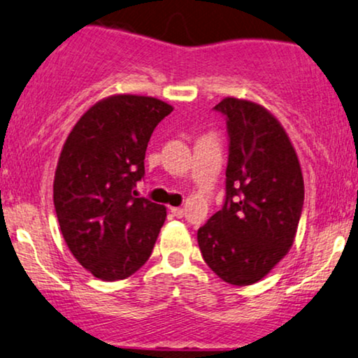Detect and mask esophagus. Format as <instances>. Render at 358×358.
I'll return each mask as SVG.
<instances>
[{"mask_svg": "<svg viewBox=\"0 0 358 358\" xmlns=\"http://www.w3.org/2000/svg\"><path fill=\"white\" fill-rule=\"evenodd\" d=\"M171 213H173V216H176V218H182L183 216V208H171Z\"/></svg>", "mask_w": 358, "mask_h": 358, "instance_id": "1", "label": "esophagus"}]
</instances>
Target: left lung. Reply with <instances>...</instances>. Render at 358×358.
Segmentation results:
<instances>
[{"label": "left lung", "mask_w": 358, "mask_h": 358, "mask_svg": "<svg viewBox=\"0 0 358 358\" xmlns=\"http://www.w3.org/2000/svg\"><path fill=\"white\" fill-rule=\"evenodd\" d=\"M215 110L224 115L228 132L226 198L198 229V246L224 282L250 286L292 246L304 180L286 130L264 107L226 97Z\"/></svg>", "instance_id": "8db88e82"}]
</instances>
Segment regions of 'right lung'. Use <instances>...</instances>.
<instances>
[{"mask_svg":"<svg viewBox=\"0 0 358 358\" xmlns=\"http://www.w3.org/2000/svg\"><path fill=\"white\" fill-rule=\"evenodd\" d=\"M173 107L155 97L112 96L80 117L54 176V208L72 255L102 280L142 268L165 223V206L135 198L155 127Z\"/></svg>","mask_w":358,"mask_h":358,"instance_id":"1","label":"right lung"}]
</instances>
